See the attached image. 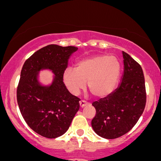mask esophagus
I'll return each mask as SVG.
<instances>
[{"instance_id":"1","label":"esophagus","mask_w":161,"mask_h":161,"mask_svg":"<svg viewBox=\"0 0 161 161\" xmlns=\"http://www.w3.org/2000/svg\"><path fill=\"white\" fill-rule=\"evenodd\" d=\"M87 104H88V103L85 100L79 101V105H80V108H84V107L87 105Z\"/></svg>"}]
</instances>
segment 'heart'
<instances>
[{
	"label": "heart",
	"instance_id": "b5f03b06",
	"mask_svg": "<svg viewBox=\"0 0 161 161\" xmlns=\"http://www.w3.org/2000/svg\"><path fill=\"white\" fill-rule=\"evenodd\" d=\"M120 72V64L115 58L107 54L83 59L75 69L67 68L63 81L72 95H78L86 86L94 97H104L114 90Z\"/></svg>",
	"mask_w": 161,
	"mask_h": 161
}]
</instances>
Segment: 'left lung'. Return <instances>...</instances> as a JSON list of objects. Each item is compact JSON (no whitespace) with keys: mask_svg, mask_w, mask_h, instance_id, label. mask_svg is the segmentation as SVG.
Instances as JSON below:
<instances>
[{"mask_svg":"<svg viewBox=\"0 0 161 161\" xmlns=\"http://www.w3.org/2000/svg\"><path fill=\"white\" fill-rule=\"evenodd\" d=\"M124 75L118 87L108 96L92 103L96 114L94 131L105 139L122 136L136 125L146 105L144 72L140 65L123 51Z\"/></svg>","mask_w":161,"mask_h":161,"instance_id":"obj_1","label":"left lung"}]
</instances>
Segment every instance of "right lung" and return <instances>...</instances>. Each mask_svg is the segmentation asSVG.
<instances>
[{
    "label": "right lung",
    "instance_id": "right-lung-1",
    "mask_svg": "<svg viewBox=\"0 0 161 161\" xmlns=\"http://www.w3.org/2000/svg\"><path fill=\"white\" fill-rule=\"evenodd\" d=\"M77 50L75 46L49 45L32 54L21 69L17 89L20 111L29 127L46 138L64 134L79 109L80 99L63 82L68 59ZM42 69H50L56 75L50 87L38 83L36 74Z\"/></svg>",
    "mask_w": 161,
    "mask_h": 161
}]
</instances>
